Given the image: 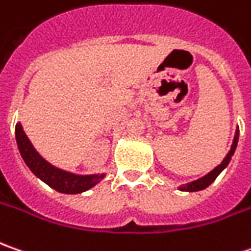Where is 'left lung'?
Instances as JSON below:
<instances>
[{"label": "left lung", "mask_w": 251, "mask_h": 251, "mask_svg": "<svg viewBox=\"0 0 251 251\" xmlns=\"http://www.w3.org/2000/svg\"><path fill=\"white\" fill-rule=\"evenodd\" d=\"M238 140H239V127L236 129L235 139H233V143H232L230 150H229V152L226 154V157L224 158V161L221 162L220 165H218V167H215V168L212 169L210 174H207L205 176L200 177V179H197V180H193V182H190V183H186V185L180 186L179 189H180V190H183V192H199V190H203V189H205V187H208V186L211 185L212 182L217 179V176L220 175L221 172L226 168V165H228L229 161H230V158H232V155H233V152H235V150H236Z\"/></svg>", "instance_id": "8db88e82"}]
</instances>
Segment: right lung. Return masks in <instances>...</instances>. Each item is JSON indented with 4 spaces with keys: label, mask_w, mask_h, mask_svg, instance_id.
<instances>
[{
    "label": "right lung",
    "mask_w": 251,
    "mask_h": 251,
    "mask_svg": "<svg viewBox=\"0 0 251 251\" xmlns=\"http://www.w3.org/2000/svg\"><path fill=\"white\" fill-rule=\"evenodd\" d=\"M15 136H16V143H18L21 155L23 161L26 162V165L30 168L36 176H39L43 182H46L48 186L55 189L56 192L68 193V195H77L97 185L104 177V175H74L71 172L52 167L34 150L30 140L23 132L21 124H16L15 126Z\"/></svg>",
    "instance_id": "1"
}]
</instances>
